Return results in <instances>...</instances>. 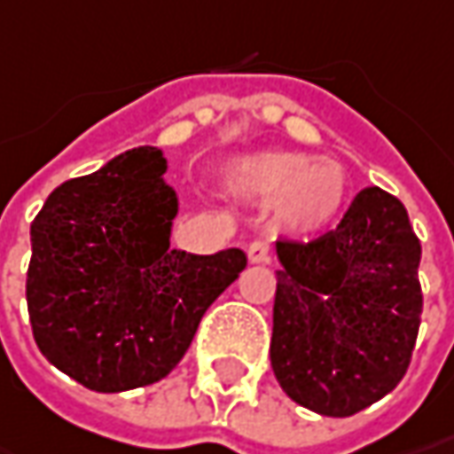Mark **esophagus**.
Instances as JSON below:
<instances>
[{
    "instance_id": "obj_1",
    "label": "esophagus",
    "mask_w": 454,
    "mask_h": 454,
    "mask_svg": "<svg viewBox=\"0 0 454 454\" xmlns=\"http://www.w3.org/2000/svg\"><path fill=\"white\" fill-rule=\"evenodd\" d=\"M247 254L251 264H269V262H271V248H269V244L262 241V239L251 241L247 247Z\"/></svg>"
}]
</instances>
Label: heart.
Returning a JSON list of instances; mask_svg holds the SVG:
<instances>
[{
	"mask_svg": "<svg viewBox=\"0 0 454 454\" xmlns=\"http://www.w3.org/2000/svg\"><path fill=\"white\" fill-rule=\"evenodd\" d=\"M226 188L244 200L271 203V215L286 233L315 236L340 218L348 175L335 160L271 149L231 162Z\"/></svg>",
	"mask_w": 454,
	"mask_h": 454,
	"instance_id": "heart-1",
	"label": "heart"
}]
</instances>
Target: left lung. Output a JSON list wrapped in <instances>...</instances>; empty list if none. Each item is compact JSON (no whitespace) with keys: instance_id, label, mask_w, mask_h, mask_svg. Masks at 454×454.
<instances>
[{"instance_id":"left-lung-1","label":"left lung","mask_w":454,"mask_h":454,"mask_svg":"<svg viewBox=\"0 0 454 454\" xmlns=\"http://www.w3.org/2000/svg\"><path fill=\"white\" fill-rule=\"evenodd\" d=\"M271 368L292 402L350 417L404 379L422 323V247L399 198L361 190L335 231L277 241Z\"/></svg>"}]
</instances>
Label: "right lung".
Here are the masks:
<instances>
[{
    "mask_svg": "<svg viewBox=\"0 0 454 454\" xmlns=\"http://www.w3.org/2000/svg\"><path fill=\"white\" fill-rule=\"evenodd\" d=\"M168 162L139 147L48 195L30 228L27 309L35 343L90 391L165 379L200 317L247 266L241 248H169L177 195Z\"/></svg>",
    "mask_w": 454,
    "mask_h": 454,
    "instance_id": "obj_1",
    "label": "right lung"
}]
</instances>
